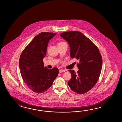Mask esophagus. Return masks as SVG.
Returning <instances> with one entry per match:
<instances>
[{"label": "esophagus", "instance_id": "1", "mask_svg": "<svg viewBox=\"0 0 122 122\" xmlns=\"http://www.w3.org/2000/svg\"><path fill=\"white\" fill-rule=\"evenodd\" d=\"M63 72H65V70H62V69H60V70H59V72L61 73Z\"/></svg>", "mask_w": 122, "mask_h": 122}]
</instances>
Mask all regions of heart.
<instances>
[{
  "label": "heart",
  "mask_w": 122,
  "mask_h": 122,
  "mask_svg": "<svg viewBox=\"0 0 122 122\" xmlns=\"http://www.w3.org/2000/svg\"><path fill=\"white\" fill-rule=\"evenodd\" d=\"M63 43H65V42H60V43H58V44H61Z\"/></svg>",
  "instance_id": "1"
}]
</instances>
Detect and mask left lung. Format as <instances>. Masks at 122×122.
I'll use <instances>...</instances> for the list:
<instances>
[{
    "label": "left lung",
    "mask_w": 122,
    "mask_h": 122,
    "mask_svg": "<svg viewBox=\"0 0 122 122\" xmlns=\"http://www.w3.org/2000/svg\"><path fill=\"white\" fill-rule=\"evenodd\" d=\"M68 42L70 56L79 61L77 73L69 70L71 78L68 85L73 92L79 94L87 92L99 80L102 59L98 48L91 40L79 31L65 32L60 34Z\"/></svg>",
    "instance_id": "left-lung-1"
}]
</instances>
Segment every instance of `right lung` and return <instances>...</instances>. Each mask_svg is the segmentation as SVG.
Wrapping results in <instances>:
<instances>
[{
	"label": "right lung",
	"mask_w": 122,
	"mask_h": 122,
	"mask_svg": "<svg viewBox=\"0 0 122 122\" xmlns=\"http://www.w3.org/2000/svg\"><path fill=\"white\" fill-rule=\"evenodd\" d=\"M56 34L46 32L40 33L21 54L19 61L21 75L26 86L34 92L41 93L47 91L59 72L57 67L49 69L44 67L43 62L49 40Z\"/></svg>",
	"instance_id": "add662e5"
}]
</instances>
